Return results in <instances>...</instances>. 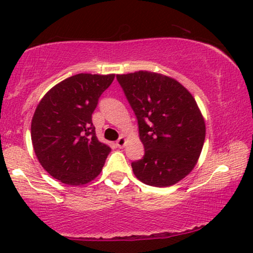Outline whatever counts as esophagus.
Returning <instances> with one entry per match:
<instances>
[{
  "mask_svg": "<svg viewBox=\"0 0 253 253\" xmlns=\"http://www.w3.org/2000/svg\"><path fill=\"white\" fill-rule=\"evenodd\" d=\"M126 138H124V137H120L119 139L116 140V145H117V146H119L120 148L124 147V145H126Z\"/></svg>",
  "mask_w": 253,
  "mask_h": 253,
  "instance_id": "obj_1",
  "label": "esophagus"
}]
</instances>
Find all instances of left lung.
<instances>
[{"mask_svg":"<svg viewBox=\"0 0 253 253\" xmlns=\"http://www.w3.org/2000/svg\"><path fill=\"white\" fill-rule=\"evenodd\" d=\"M138 121L143 159L131 164L145 184L169 186L192 170L203 150L205 122L188 89L175 79L148 71L117 75Z\"/></svg>","mask_w":253,"mask_h":253,"instance_id":"8db88e82","label":"left lung"}]
</instances>
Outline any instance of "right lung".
<instances>
[{"mask_svg":"<svg viewBox=\"0 0 253 253\" xmlns=\"http://www.w3.org/2000/svg\"><path fill=\"white\" fill-rule=\"evenodd\" d=\"M115 75L78 74L55 85L41 99L31 124L38 160L68 185H83L102 170L110 150L95 136L92 114Z\"/></svg>","mask_w":253,"mask_h":253,"instance_id":"obj_1","label":"right lung"}]
</instances>
